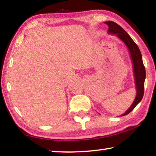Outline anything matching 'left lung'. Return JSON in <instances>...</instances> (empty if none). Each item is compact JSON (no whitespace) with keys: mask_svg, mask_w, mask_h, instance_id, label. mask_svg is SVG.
Returning <instances> with one entry per match:
<instances>
[{"mask_svg":"<svg viewBox=\"0 0 156 156\" xmlns=\"http://www.w3.org/2000/svg\"><path fill=\"white\" fill-rule=\"evenodd\" d=\"M109 27L108 34L112 35H116L118 38L128 49V51L130 54V58L133 66L134 80H135V86L136 89V96L133 103L131 107L120 116L127 115L130 113L134 108L136 107L140 102L141 101L144 96V80L146 78V72L142 62V57L141 52L140 51L138 47L131 38V36L120 27L119 25L113 21H106L105 22Z\"/></svg>","mask_w":156,"mask_h":156,"instance_id":"left-lung-1","label":"left lung"}]
</instances>
